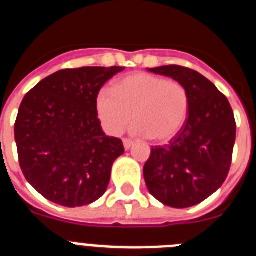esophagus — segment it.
Returning a JSON list of instances; mask_svg holds the SVG:
<instances>
[{"mask_svg":"<svg viewBox=\"0 0 256 256\" xmlns=\"http://www.w3.org/2000/svg\"><path fill=\"white\" fill-rule=\"evenodd\" d=\"M123 144H124V148H126V150H130V148H132L133 141L130 138H123Z\"/></svg>","mask_w":256,"mask_h":256,"instance_id":"34e87169","label":"esophagus"}]
</instances>
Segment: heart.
Here are the masks:
<instances>
[{
    "label": "heart",
    "mask_w": 256,
    "mask_h": 256,
    "mask_svg": "<svg viewBox=\"0 0 256 256\" xmlns=\"http://www.w3.org/2000/svg\"><path fill=\"white\" fill-rule=\"evenodd\" d=\"M96 108L104 128L112 134L123 132L134 118V133L165 142L176 137L186 123L190 94L178 80L134 73L120 79L114 90L102 88Z\"/></svg>",
    "instance_id": "obj_1"
}]
</instances>
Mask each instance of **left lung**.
<instances>
[{
  "label": "left lung",
  "instance_id": "1",
  "mask_svg": "<svg viewBox=\"0 0 256 256\" xmlns=\"http://www.w3.org/2000/svg\"><path fill=\"white\" fill-rule=\"evenodd\" d=\"M182 83L190 94L187 120L164 146L151 148L144 166L148 191L172 208L194 206L224 183L232 162L236 120L227 97L196 70L180 65L148 69Z\"/></svg>",
  "mask_w": 256,
  "mask_h": 256
}]
</instances>
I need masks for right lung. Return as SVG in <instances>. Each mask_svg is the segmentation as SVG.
<instances>
[{
  "label": "right lung",
  "instance_id": "add662e5",
  "mask_svg": "<svg viewBox=\"0 0 256 256\" xmlns=\"http://www.w3.org/2000/svg\"><path fill=\"white\" fill-rule=\"evenodd\" d=\"M122 66L62 69L24 96L15 122L24 177L47 200L68 208L88 205L108 188L122 140L104 133L96 98Z\"/></svg>",
  "mask_w": 256,
  "mask_h": 256
}]
</instances>
